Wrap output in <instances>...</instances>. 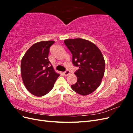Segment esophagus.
<instances>
[{
  "label": "esophagus",
  "mask_w": 133,
  "mask_h": 133,
  "mask_svg": "<svg viewBox=\"0 0 133 133\" xmlns=\"http://www.w3.org/2000/svg\"><path fill=\"white\" fill-rule=\"evenodd\" d=\"M70 72L69 70H66L65 72H64L63 74H64V75H65V76H68V75L70 74Z\"/></svg>",
  "instance_id": "34e87169"
}]
</instances>
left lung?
Segmentation results:
<instances>
[{"instance_id": "left-lung-1", "label": "left lung", "mask_w": 133, "mask_h": 133, "mask_svg": "<svg viewBox=\"0 0 133 133\" xmlns=\"http://www.w3.org/2000/svg\"><path fill=\"white\" fill-rule=\"evenodd\" d=\"M70 51L72 62L79 69L74 73L77 82L71 89L82 95H89L99 87L105 72V63L101 51L87 40L76 38L64 41Z\"/></svg>"}]
</instances>
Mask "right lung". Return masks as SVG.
Listing matches in <instances>:
<instances>
[{
    "instance_id": "obj_1",
    "label": "right lung",
    "mask_w": 133,
    "mask_h": 133,
    "mask_svg": "<svg viewBox=\"0 0 133 133\" xmlns=\"http://www.w3.org/2000/svg\"><path fill=\"white\" fill-rule=\"evenodd\" d=\"M54 41H43L31 46L22 58L21 71L24 84L31 94L42 96L54 87L60 74L48 59L50 47Z\"/></svg>"
}]
</instances>
